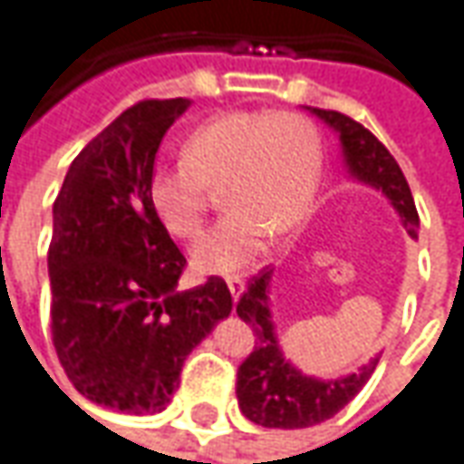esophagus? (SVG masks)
Returning <instances> with one entry per match:
<instances>
[{"label": "esophagus", "mask_w": 464, "mask_h": 464, "mask_svg": "<svg viewBox=\"0 0 464 464\" xmlns=\"http://www.w3.org/2000/svg\"><path fill=\"white\" fill-rule=\"evenodd\" d=\"M244 289H246V282L241 279V276H231V279H228V292H231L233 302H238V299H241Z\"/></svg>", "instance_id": "esophagus-1"}]
</instances>
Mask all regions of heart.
<instances>
[{
	"mask_svg": "<svg viewBox=\"0 0 464 464\" xmlns=\"http://www.w3.org/2000/svg\"><path fill=\"white\" fill-rule=\"evenodd\" d=\"M185 160L160 165L150 178V206L179 238L206 218L208 185L223 188L228 216L195 244V272L228 276L244 272L269 248L272 233H286L310 213L323 150L314 126L286 111H228L195 126Z\"/></svg>",
	"mask_w": 464,
	"mask_h": 464,
	"instance_id": "obj_1",
	"label": "heart"
}]
</instances>
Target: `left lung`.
Returning <instances> with one entry per match:
<instances>
[{
	"label": "left lung",
	"mask_w": 464,
	"mask_h": 464,
	"mask_svg": "<svg viewBox=\"0 0 464 464\" xmlns=\"http://www.w3.org/2000/svg\"><path fill=\"white\" fill-rule=\"evenodd\" d=\"M304 109L335 131L348 175L355 182H363L368 188L383 192L393 210L399 213L409 236H417V206L404 172L396 165L389 150L365 126L353 121L345 113L310 109V106ZM269 286H272V272L264 269L251 279L244 297L236 304L238 317L246 324H251L256 333L254 353L238 368V381H236L238 406L246 419L269 430L314 427L324 419L335 417L345 404H351L353 396L363 389L371 373L376 371L378 355L348 376L317 378L302 373L297 365L286 361L279 348L276 324L269 310L272 304Z\"/></svg>",
	"instance_id": "obj_1"
}]
</instances>
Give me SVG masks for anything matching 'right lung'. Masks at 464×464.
Returning a JSON list of instances; mask_svg holds the SVG:
<instances>
[{
    "instance_id": "right-lung-1",
    "label": "right lung",
    "mask_w": 464,
    "mask_h": 464,
    "mask_svg": "<svg viewBox=\"0 0 464 464\" xmlns=\"http://www.w3.org/2000/svg\"><path fill=\"white\" fill-rule=\"evenodd\" d=\"M188 109H126L75 157L53 206V345L78 393L126 414H160L185 358L233 307L218 276L178 292L188 261L150 206L157 150Z\"/></svg>"
}]
</instances>
